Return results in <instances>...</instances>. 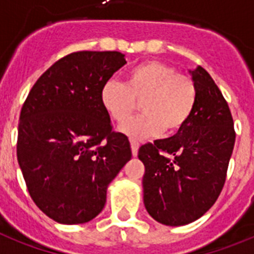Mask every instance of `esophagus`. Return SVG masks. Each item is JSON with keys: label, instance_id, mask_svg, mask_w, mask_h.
<instances>
[{"label": "esophagus", "instance_id": "1", "mask_svg": "<svg viewBox=\"0 0 254 254\" xmlns=\"http://www.w3.org/2000/svg\"><path fill=\"white\" fill-rule=\"evenodd\" d=\"M139 142L136 140H131V149H132V156H137V152H139Z\"/></svg>", "mask_w": 254, "mask_h": 254}]
</instances>
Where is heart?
<instances>
[{
	"instance_id": "b5f03b06",
	"label": "heart",
	"mask_w": 254,
	"mask_h": 254,
	"mask_svg": "<svg viewBox=\"0 0 254 254\" xmlns=\"http://www.w3.org/2000/svg\"><path fill=\"white\" fill-rule=\"evenodd\" d=\"M102 108L115 122L122 123L142 102L144 114L121 126L132 139L144 140L177 133L187 125L196 108L197 89L193 79L178 74L175 67L158 61H148L129 68L126 84L110 79L100 93Z\"/></svg>"
}]
</instances>
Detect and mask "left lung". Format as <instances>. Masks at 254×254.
<instances>
[{"instance_id": "obj_1", "label": "left lung", "mask_w": 254, "mask_h": 254, "mask_svg": "<svg viewBox=\"0 0 254 254\" xmlns=\"http://www.w3.org/2000/svg\"><path fill=\"white\" fill-rule=\"evenodd\" d=\"M197 89L194 112L177 135L140 146L144 205L153 219L184 226L210 209L225 186L234 145V121L219 88L198 66L190 70Z\"/></svg>"}]
</instances>
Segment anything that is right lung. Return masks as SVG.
<instances>
[{
	"instance_id": "obj_1",
	"label": "right lung",
	"mask_w": 254,
	"mask_h": 254,
	"mask_svg": "<svg viewBox=\"0 0 254 254\" xmlns=\"http://www.w3.org/2000/svg\"><path fill=\"white\" fill-rule=\"evenodd\" d=\"M127 64L119 52L57 61L23 104L16 156L33 202L53 221L79 225L102 211L106 190L132 152L102 108V85Z\"/></svg>"
}]
</instances>
